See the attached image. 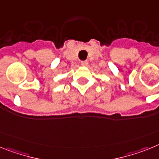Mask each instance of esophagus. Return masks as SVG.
Here are the masks:
<instances>
[{
  "instance_id": "esophagus-1",
  "label": "esophagus",
  "mask_w": 159,
  "mask_h": 159,
  "mask_svg": "<svg viewBox=\"0 0 159 159\" xmlns=\"http://www.w3.org/2000/svg\"><path fill=\"white\" fill-rule=\"evenodd\" d=\"M81 66H84V67H85V66H86L88 65V61H81Z\"/></svg>"
}]
</instances>
